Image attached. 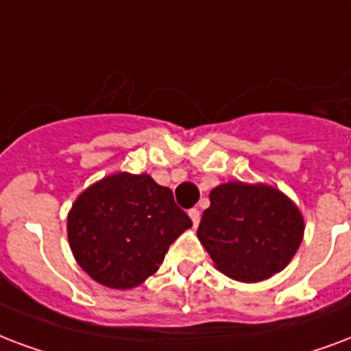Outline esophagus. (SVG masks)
Wrapping results in <instances>:
<instances>
[{
  "label": "esophagus",
  "mask_w": 351,
  "mask_h": 351,
  "mask_svg": "<svg viewBox=\"0 0 351 351\" xmlns=\"http://www.w3.org/2000/svg\"><path fill=\"white\" fill-rule=\"evenodd\" d=\"M189 217H191V221H193V226H199V223H200V211L197 210V208H193V210H189Z\"/></svg>",
  "instance_id": "1"
}]
</instances>
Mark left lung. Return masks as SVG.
<instances>
[{
    "mask_svg": "<svg viewBox=\"0 0 351 351\" xmlns=\"http://www.w3.org/2000/svg\"><path fill=\"white\" fill-rule=\"evenodd\" d=\"M304 230L300 208L283 191L237 180L211 189L197 237L219 272L256 283L287 267Z\"/></svg>",
    "mask_w": 351,
    "mask_h": 351,
    "instance_id": "obj_1",
    "label": "left lung"
}]
</instances>
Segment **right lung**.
<instances>
[{"label": "right lung", "mask_w": 351, "mask_h": 351, "mask_svg": "<svg viewBox=\"0 0 351 351\" xmlns=\"http://www.w3.org/2000/svg\"><path fill=\"white\" fill-rule=\"evenodd\" d=\"M173 191L141 173H114L93 182L68 213L75 261L93 282L127 291L160 269L169 245L191 228Z\"/></svg>", "instance_id": "1"}]
</instances>
